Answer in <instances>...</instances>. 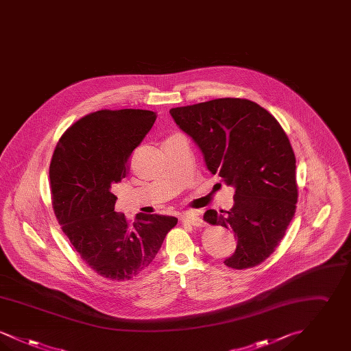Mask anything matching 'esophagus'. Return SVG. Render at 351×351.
Segmentation results:
<instances>
[{
	"label": "esophagus",
	"mask_w": 351,
	"mask_h": 351,
	"mask_svg": "<svg viewBox=\"0 0 351 351\" xmlns=\"http://www.w3.org/2000/svg\"><path fill=\"white\" fill-rule=\"evenodd\" d=\"M182 222L192 225L195 228H204L205 222L202 221V218L197 213H184L182 216Z\"/></svg>",
	"instance_id": "1"
}]
</instances>
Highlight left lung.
Returning a JSON list of instances; mask_svg holds the SVG:
<instances>
[{
    "label": "left lung",
    "mask_w": 351,
    "mask_h": 351,
    "mask_svg": "<svg viewBox=\"0 0 351 351\" xmlns=\"http://www.w3.org/2000/svg\"><path fill=\"white\" fill-rule=\"evenodd\" d=\"M169 113L197 143L208 169L235 186L230 210L204 215L237 237L235 252L223 263L234 269L261 265L283 239L299 196L296 158L283 128L246 99H217Z\"/></svg>",
    "instance_id": "8db88e82"
}]
</instances>
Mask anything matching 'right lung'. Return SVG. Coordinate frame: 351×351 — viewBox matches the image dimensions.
Instances as JSON below:
<instances>
[{"instance_id": "1", "label": "right lung", "mask_w": 351, "mask_h": 351, "mask_svg": "<svg viewBox=\"0 0 351 351\" xmlns=\"http://www.w3.org/2000/svg\"><path fill=\"white\" fill-rule=\"evenodd\" d=\"M156 119L142 109L89 113L60 136L50 163L55 217L84 263L109 280H130L150 266L178 218L114 212V184Z\"/></svg>"}]
</instances>
